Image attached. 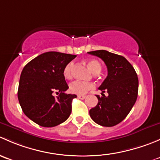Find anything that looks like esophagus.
Listing matches in <instances>:
<instances>
[{
    "label": "esophagus",
    "mask_w": 160,
    "mask_h": 160,
    "mask_svg": "<svg viewBox=\"0 0 160 160\" xmlns=\"http://www.w3.org/2000/svg\"><path fill=\"white\" fill-rule=\"evenodd\" d=\"M78 98L79 99H81V100H83V99H84L85 98H86V96H85V95H78Z\"/></svg>",
    "instance_id": "esophagus-1"
}]
</instances>
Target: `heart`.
Wrapping results in <instances>:
<instances>
[{
	"label": "heart",
	"mask_w": 160,
	"mask_h": 160,
	"mask_svg": "<svg viewBox=\"0 0 160 160\" xmlns=\"http://www.w3.org/2000/svg\"><path fill=\"white\" fill-rule=\"evenodd\" d=\"M88 66L89 69L93 73L100 72L101 70V65L96 59H89L88 61ZM72 67H73V62H70L67 64L63 69V77L67 80H70L72 77ZM93 84L90 83H86V82L80 81V80H75L72 82L70 84V91L72 93L77 94H84L88 90L93 88Z\"/></svg>",
	"instance_id": "1"
}]
</instances>
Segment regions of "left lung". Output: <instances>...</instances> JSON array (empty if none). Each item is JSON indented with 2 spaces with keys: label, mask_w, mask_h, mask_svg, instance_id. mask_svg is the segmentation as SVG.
<instances>
[{
  "label": "left lung",
  "mask_w": 160,
  "mask_h": 160,
  "mask_svg": "<svg viewBox=\"0 0 160 160\" xmlns=\"http://www.w3.org/2000/svg\"><path fill=\"white\" fill-rule=\"evenodd\" d=\"M101 58L108 68V76L98 89L108 96L97 95L98 103L90 110L92 120L104 127H112L124 120L138 97V79L135 69L124 56L106 50L89 52Z\"/></svg>",
  "instance_id": "left-lung-1"
}]
</instances>
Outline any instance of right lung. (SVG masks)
Instances as JSON below:
<instances>
[{
  "label": "right lung",
  "mask_w": 160,
  "mask_h": 160,
  "mask_svg": "<svg viewBox=\"0 0 160 160\" xmlns=\"http://www.w3.org/2000/svg\"><path fill=\"white\" fill-rule=\"evenodd\" d=\"M77 56L59 52L39 55L25 65L19 80L18 98L25 115L42 127H54L71 114L75 94L69 88L63 69ZM54 92L59 94L54 97Z\"/></svg>",
  "instance_id": "1"
}]
</instances>
